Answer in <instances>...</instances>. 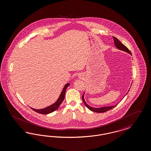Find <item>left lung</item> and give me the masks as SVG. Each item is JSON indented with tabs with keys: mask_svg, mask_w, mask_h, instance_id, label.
<instances>
[{
	"mask_svg": "<svg viewBox=\"0 0 151 151\" xmlns=\"http://www.w3.org/2000/svg\"><path fill=\"white\" fill-rule=\"evenodd\" d=\"M113 38L114 41V45L116 46V47L118 49L120 50H122V51H125V52H126L129 53H130V55H131L130 51L124 45H123L117 38H116V37H113ZM129 90H129L128 92L129 91ZM126 94H127V93H126ZM84 95H85V93H83V95L82 96V100H83V102L84 103V104H85V105H86V106L88 109H89L90 111H91L97 112V113H104V112H105V111H108L111 110V109H113V108H114L116 105H117H117H116L109 106H104V107H101V108H93V107H92V106L88 105V104L86 103L85 99H84Z\"/></svg>",
	"mask_w": 151,
	"mask_h": 151,
	"instance_id": "obj_1",
	"label": "left lung"
}]
</instances>
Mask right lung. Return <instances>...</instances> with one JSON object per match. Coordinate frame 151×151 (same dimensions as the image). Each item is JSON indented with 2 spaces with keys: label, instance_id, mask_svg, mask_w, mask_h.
Instances as JSON below:
<instances>
[{
  "label": "right lung",
  "instance_id": "add662e5",
  "mask_svg": "<svg viewBox=\"0 0 151 151\" xmlns=\"http://www.w3.org/2000/svg\"><path fill=\"white\" fill-rule=\"evenodd\" d=\"M69 83H66L65 86L64 87V88L61 93L59 98L57 100V101L53 103L52 105H50L46 108H45L43 109H34L32 108H30L34 111L40 114H49L51 113L53 111H55L59 108V106L61 104V103L63 101L64 98H65V95L66 90V88L69 86Z\"/></svg>",
  "mask_w": 151,
  "mask_h": 151
}]
</instances>
